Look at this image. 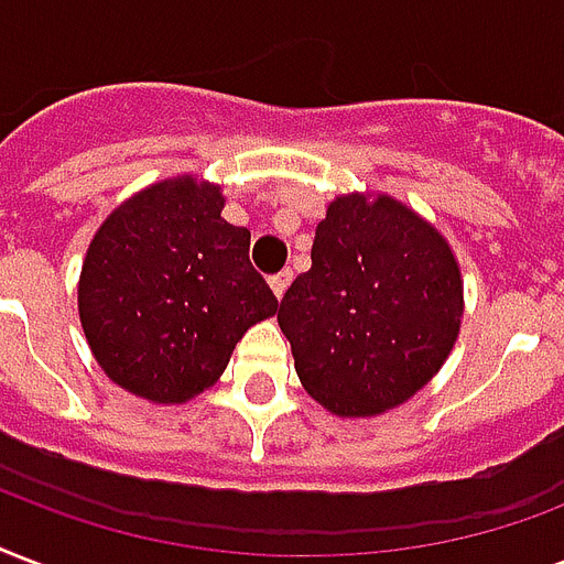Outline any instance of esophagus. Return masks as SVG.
I'll list each match as a JSON object with an SVG mask.
<instances>
[{"instance_id":"34e87169","label":"esophagus","mask_w":564,"mask_h":564,"mask_svg":"<svg viewBox=\"0 0 564 564\" xmlns=\"http://www.w3.org/2000/svg\"><path fill=\"white\" fill-rule=\"evenodd\" d=\"M290 281H292V272H290V269H283V272H278V274H272V278H269V286H272L274 295L281 299L283 292H286V286H290Z\"/></svg>"}]
</instances>
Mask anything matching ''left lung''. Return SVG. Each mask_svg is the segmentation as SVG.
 I'll use <instances>...</instances> for the list:
<instances>
[{"mask_svg": "<svg viewBox=\"0 0 564 564\" xmlns=\"http://www.w3.org/2000/svg\"><path fill=\"white\" fill-rule=\"evenodd\" d=\"M278 322L316 402L339 416L378 414L414 397L453 349L462 274L444 236L408 206L337 197Z\"/></svg>", "mask_w": 564, "mask_h": 564, "instance_id": "1", "label": "left lung"}]
</instances>
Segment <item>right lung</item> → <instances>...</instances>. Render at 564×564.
<instances>
[{"mask_svg":"<svg viewBox=\"0 0 564 564\" xmlns=\"http://www.w3.org/2000/svg\"><path fill=\"white\" fill-rule=\"evenodd\" d=\"M218 186L165 180L102 221L82 263L79 316L115 384L186 402L215 384L251 325L278 311L248 260V227L221 218Z\"/></svg>","mask_w":564,"mask_h":564,"instance_id":"add662e5","label":"right lung"}]
</instances>
